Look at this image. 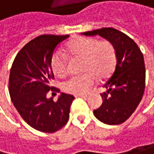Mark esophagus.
I'll return each instance as SVG.
<instances>
[{
  "label": "esophagus",
  "instance_id": "esophagus-1",
  "mask_svg": "<svg viewBox=\"0 0 154 154\" xmlns=\"http://www.w3.org/2000/svg\"><path fill=\"white\" fill-rule=\"evenodd\" d=\"M75 97H82V98H87L88 95L87 94H79V95H75Z\"/></svg>",
  "mask_w": 154,
  "mask_h": 154
}]
</instances>
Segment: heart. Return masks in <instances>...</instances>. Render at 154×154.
Wrapping results in <instances>:
<instances>
[{"mask_svg": "<svg viewBox=\"0 0 154 154\" xmlns=\"http://www.w3.org/2000/svg\"><path fill=\"white\" fill-rule=\"evenodd\" d=\"M67 52L75 58H82L83 75H75L63 84V90L70 94H84L91 90L96 76L104 79L111 75L116 63V52L113 43L107 39L97 40L92 38H76L68 43ZM52 72L58 78L67 74V58L57 51L51 62Z\"/></svg>", "mask_w": 154, "mask_h": 154, "instance_id": "heart-1", "label": "heart"}]
</instances>
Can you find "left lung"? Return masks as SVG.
<instances>
[{"instance_id": "obj_1", "label": "left lung", "mask_w": 154, "mask_h": 154, "mask_svg": "<svg viewBox=\"0 0 154 154\" xmlns=\"http://www.w3.org/2000/svg\"><path fill=\"white\" fill-rule=\"evenodd\" d=\"M83 35H99L115 46L116 68L103 86L107 91L100 94L103 103L93 114L107 125H119L129 118L142 99L145 90L143 54L131 38L113 27L84 32Z\"/></svg>"}]
</instances>
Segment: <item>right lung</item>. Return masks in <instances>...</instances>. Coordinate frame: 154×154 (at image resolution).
I'll list each match as a JSON object with an SVG mask.
<instances>
[{
	"instance_id": "1",
	"label": "right lung",
	"mask_w": 154,
	"mask_h": 154,
	"mask_svg": "<svg viewBox=\"0 0 154 154\" xmlns=\"http://www.w3.org/2000/svg\"><path fill=\"white\" fill-rule=\"evenodd\" d=\"M69 35H40L26 43L17 54L9 76V93L21 117L31 128L54 133L66 126L75 97L61 93L57 102L47 98L54 79L51 62L55 48Z\"/></svg>"
}]
</instances>
